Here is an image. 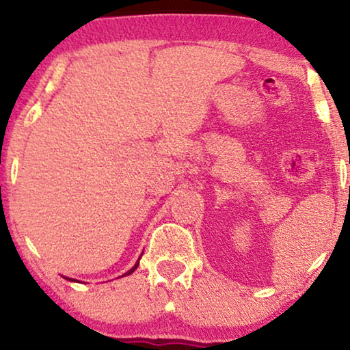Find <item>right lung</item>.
<instances>
[{
    "instance_id": "add662e5",
    "label": "right lung",
    "mask_w": 350,
    "mask_h": 350,
    "mask_svg": "<svg viewBox=\"0 0 350 350\" xmlns=\"http://www.w3.org/2000/svg\"><path fill=\"white\" fill-rule=\"evenodd\" d=\"M138 262H140V260H138V261L135 262V266H133L131 271H127V272H126V274H124V275H129V274H132V272H133V271H135V269H137V267H138ZM65 279H66V277H65ZM68 280H73V279H68ZM73 282H75V280H73Z\"/></svg>"
}]
</instances>
